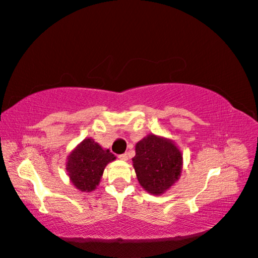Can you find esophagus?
Segmentation results:
<instances>
[{
	"mask_svg": "<svg viewBox=\"0 0 258 258\" xmlns=\"http://www.w3.org/2000/svg\"><path fill=\"white\" fill-rule=\"evenodd\" d=\"M118 158L119 159H121V160H128V155L127 154H121V155H119L118 156Z\"/></svg>",
	"mask_w": 258,
	"mask_h": 258,
	"instance_id": "1",
	"label": "esophagus"
}]
</instances>
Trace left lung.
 <instances>
[{
    "instance_id": "1",
    "label": "left lung",
    "mask_w": 258,
    "mask_h": 258,
    "mask_svg": "<svg viewBox=\"0 0 258 258\" xmlns=\"http://www.w3.org/2000/svg\"><path fill=\"white\" fill-rule=\"evenodd\" d=\"M132 160L139 183L152 195H163L182 172L183 157L175 143L155 134L137 143Z\"/></svg>"
}]
</instances>
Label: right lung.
<instances>
[{
  "mask_svg": "<svg viewBox=\"0 0 258 258\" xmlns=\"http://www.w3.org/2000/svg\"><path fill=\"white\" fill-rule=\"evenodd\" d=\"M115 159L109 149H103L93 139H85L68 156V176L76 189L91 192L97 189L108 163Z\"/></svg>",
  "mask_w": 258,
  "mask_h": 258,
  "instance_id": "right-lung-1",
  "label": "right lung"
}]
</instances>
